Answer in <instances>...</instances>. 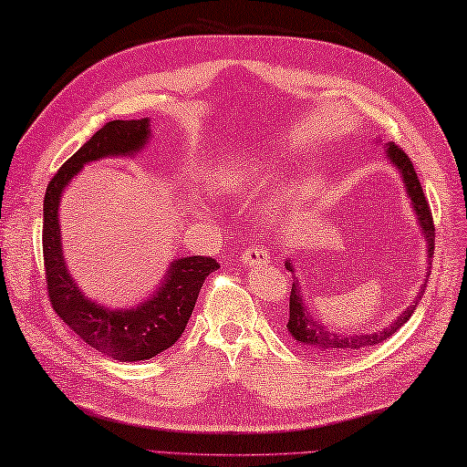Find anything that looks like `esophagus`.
I'll return each mask as SVG.
<instances>
[{
    "label": "esophagus",
    "mask_w": 467,
    "mask_h": 467,
    "mask_svg": "<svg viewBox=\"0 0 467 467\" xmlns=\"http://www.w3.org/2000/svg\"><path fill=\"white\" fill-rule=\"evenodd\" d=\"M268 260H270V256H268V252H264V250H258V248H250V250H245L244 254H242V262L245 264V266H264V264H268Z\"/></svg>",
    "instance_id": "obj_1"
}]
</instances>
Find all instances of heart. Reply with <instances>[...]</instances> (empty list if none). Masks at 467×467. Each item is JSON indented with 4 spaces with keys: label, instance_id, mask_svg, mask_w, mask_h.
I'll list each match as a JSON object with an SVG mask.
<instances>
[{
    "label": "heart",
    "instance_id": "heart-1",
    "mask_svg": "<svg viewBox=\"0 0 467 467\" xmlns=\"http://www.w3.org/2000/svg\"><path fill=\"white\" fill-rule=\"evenodd\" d=\"M242 181H244V171L242 169L232 171L230 177H227V184H230V187H237V184H240Z\"/></svg>",
    "mask_w": 467,
    "mask_h": 467
}]
</instances>
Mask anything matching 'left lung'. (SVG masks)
<instances>
[{"instance_id":"8db88e82","label":"left lung","mask_w":467,"mask_h":467,"mask_svg":"<svg viewBox=\"0 0 467 467\" xmlns=\"http://www.w3.org/2000/svg\"><path fill=\"white\" fill-rule=\"evenodd\" d=\"M376 144H380V138H376ZM384 156L389 158V164H392L394 169L399 171L404 191H407V197L410 201V209L417 217V225L420 230V235L427 244V278L425 285L431 275V266L429 260L433 258V250H435V227H433V217H431V209L427 199L423 195V189H420V182L415 169H412L410 158L404 154L397 144H386L384 146ZM285 268L293 275V288H290V303H288V323H286V331L288 336L296 341L298 346L313 351L317 356H348L354 354V351H359L364 348L378 346V343L389 339L394 331H399L404 323L410 319L412 311H415L417 303L420 301V296L425 293V285L419 286L417 298L412 301L407 309H404L397 319H392V323L386 325L384 329H378L372 333H354V336H346V333H337L333 329H327V325H323L313 311H309V306L305 303V293L303 286L298 283L296 270L293 266V260L286 258L285 260Z\"/></svg>"}]
</instances>
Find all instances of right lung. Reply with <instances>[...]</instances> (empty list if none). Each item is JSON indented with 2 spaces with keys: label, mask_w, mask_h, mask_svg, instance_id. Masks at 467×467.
<instances>
[{
  "label": "right lung",
  "mask_w": 467,
  "mask_h": 467,
  "mask_svg": "<svg viewBox=\"0 0 467 467\" xmlns=\"http://www.w3.org/2000/svg\"><path fill=\"white\" fill-rule=\"evenodd\" d=\"M152 119H113L60 166L44 195V268L52 306L85 343L118 362H144L177 341L195 309L205 278L219 268L213 258L171 260L158 286L142 303L108 306L87 296L70 275L60 237V199L87 164L105 158H134L152 140Z\"/></svg>",
  "instance_id": "obj_1"
}]
</instances>
